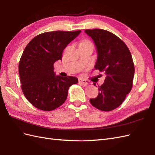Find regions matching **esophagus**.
I'll use <instances>...</instances> for the list:
<instances>
[{
    "label": "esophagus",
    "mask_w": 155,
    "mask_h": 155,
    "mask_svg": "<svg viewBox=\"0 0 155 155\" xmlns=\"http://www.w3.org/2000/svg\"><path fill=\"white\" fill-rule=\"evenodd\" d=\"M78 81L80 82H82V84H84V85L90 84V82H89L88 81L85 80V79H82V78H80V79H79V80H78Z\"/></svg>",
    "instance_id": "esophagus-1"
}]
</instances>
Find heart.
I'll use <instances>...</instances> for the list:
<instances>
[{
    "label": "heart",
    "instance_id": "b5f03b06",
    "mask_svg": "<svg viewBox=\"0 0 155 155\" xmlns=\"http://www.w3.org/2000/svg\"><path fill=\"white\" fill-rule=\"evenodd\" d=\"M84 42H88V41H84Z\"/></svg>",
    "mask_w": 155,
    "mask_h": 155
}]
</instances>
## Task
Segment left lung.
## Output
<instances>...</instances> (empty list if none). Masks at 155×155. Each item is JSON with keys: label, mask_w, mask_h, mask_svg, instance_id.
I'll list each match as a JSON object with an SVG mask.
<instances>
[{"label": "left lung", "mask_w": 155, "mask_h": 155, "mask_svg": "<svg viewBox=\"0 0 155 155\" xmlns=\"http://www.w3.org/2000/svg\"><path fill=\"white\" fill-rule=\"evenodd\" d=\"M85 33L96 48L94 68L105 74L97 96L90 101L96 108L109 111L120 106L132 90L135 71L132 55L126 44L112 33L100 29H86Z\"/></svg>", "instance_id": "left-lung-1"}]
</instances>
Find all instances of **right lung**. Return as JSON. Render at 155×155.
Returning a JSON list of instances; mask_svg holds the SVG:
<instances>
[{
  "instance_id": "right-lung-1",
  "label": "right lung",
  "mask_w": 155,
  "mask_h": 155,
  "mask_svg": "<svg viewBox=\"0 0 155 155\" xmlns=\"http://www.w3.org/2000/svg\"><path fill=\"white\" fill-rule=\"evenodd\" d=\"M81 31H56L40 34L27 45L19 63L21 89L35 107L49 111L66 100L69 87L78 82L75 77H61L54 71L61 60L63 50Z\"/></svg>"
}]
</instances>
